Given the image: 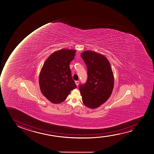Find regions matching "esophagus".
<instances>
[{
	"instance_id": "esophagus-1",
	"label": "esophagus",
	"mask_w": 154,
	"mask_h": 154,
	"mask_svg": "<svg viewBox=\"0 0 154 154\" xmlns=\"http://www.w3.org/2000/svg\"><path fill=\"white\" fill-rule=\"evenodd\" d=\"M79 81H75V84H76V85H77V86H78V85H79Z\"/></svg>"
}]
</instances>
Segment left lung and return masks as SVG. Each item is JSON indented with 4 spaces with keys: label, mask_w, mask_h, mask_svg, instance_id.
<instances>
[{
    "label": "left lung",
    "mask_w": 154,
    "mask_h": 154,
    "mask_svg": "<svg viewBox=\"0 0 154 154\" xmlns=\"http://www.w3.org/2000/svg\"><path fill=\"white\" fill-rule=\"evenodd\" d=\"M81 57L87 65V82L79 87L82 102L90 109L99 107L109 99L114 88V77L111 64L105 56L85 51Z\"/></svg>",
    "instance_id": "8db88e82"
}]
</instances>
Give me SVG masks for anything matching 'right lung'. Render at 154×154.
<instances>
[{"mask_svg":"<svg viewBox=\"0 0 154 154\" xmlns=\"http://www.w3.org/2000/svg\"><path fill=\"white\" fill-rule=\"evenodd\" d=\"M76 51L64 48L53 52L42 67L39 76L40 91L53 103L64 101L71 91L77 87L69 68Z\"/></svg>","mask_w":154,"mask_h":154,"instance_id":"right-lung-1","label":"right lung"}]
</instances>
